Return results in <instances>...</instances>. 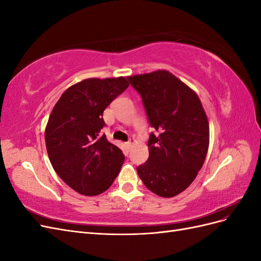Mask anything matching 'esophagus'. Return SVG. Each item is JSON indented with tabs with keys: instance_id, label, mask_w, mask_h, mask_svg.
Returning <instances> with one entry per match:
<instances>
[{
	"instance_id": "1",
	"label": "esophagus",
	"mask_w": 261,
	"mask_h": 261,
	"mask_svg": "<svg viewBox=\"0 0 261 261\" xmlns=\"http://www.w3.org/2000/svg\"><path fill=\"white\" fill-rule=\"evenodd\" d=\"M134 143H135V139H130L129 141H127V143H125V147H126V149L129 150L130 146H132Z\"/></svg>"
}]
</instances>
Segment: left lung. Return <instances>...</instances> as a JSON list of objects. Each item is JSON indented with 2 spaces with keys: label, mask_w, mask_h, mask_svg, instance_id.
<instances>
[{
  "label": "left lung",
  "mask_w": 261,
  "mask_h": 261,
  "mask_svg": "<svg viewBox=\"0 0 261 261\" xmlns=\"http://www.w3.org/2000/svg\"><path fill=\"white\" fill-rule=\"evenodd\" d=\"M143 99L150 125L149 158L137 173L155 195L170 198L193 183L206 159L209 122L197 93L172 73L159 69L128 76Z\"/></svg>",
  "instance_id": "left-lung-1"
}]
</instances>
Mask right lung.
<instances>
[{"label":"right lung","mask_w":261,"mask_h":261,"mask_svg":"<svg viewBox=\"0 0 261 261\" xmlns=\"http://www.w3.org/2000/svg\"><path fill=\"white\" fill-rule=\"evenodd\" d=\"M125 77L88 78L67 88L54 106L44 136L57 174L85 196L100 195L112 185L125 156L100 130L103 111L127 88Z\"/></svg>","instance_id":"add662e5"}]
</instances>
